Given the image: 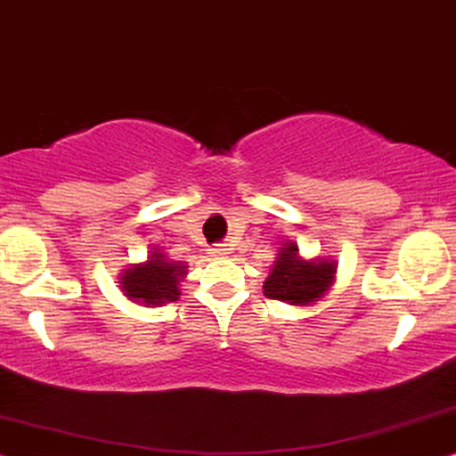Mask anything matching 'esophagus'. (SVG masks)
<instances>
[{
    "mask_svg": "<svg viewBox=\"0 0 456 456\" xmlns=\"http://www.w3.org/2000/svg\"><path fill=\"white\" fill-rule=\"evenodd\" d=\"M209 254H211V257H228L230 249L226 245H216V247H211Z\"/></svg>",
    "mask_w": 456,
    "mask_h": 456,
    "instance_id": "obj_1",
    "label": "esophagus"
}]
</instances>
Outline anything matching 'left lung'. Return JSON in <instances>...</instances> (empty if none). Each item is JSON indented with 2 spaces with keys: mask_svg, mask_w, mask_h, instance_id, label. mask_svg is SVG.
I'll list each match as a JSON object with an SVG mask.
<instances>
[{
  "mask_svg": "<svg viewBox=\"0 0 456 456\" xmlns=\"http://www.w3.org/2000/svg\"><path fill=\"white\" fill-rule=\"evenodd\" d=\"M336 273L338 262L334 257H305L296 243H283L264 281V296L291 306H313L334 288Z\"/></svg>",
  "mask_w": 456,
  "mask_h": 456,
  "instance_id": "8db88e82",
  "label": "left lung"
}]
</instances>
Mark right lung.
<instances>
[{"instance_id":"1","label":"right lung","mask_w":456,"mask_h":456,"mask_svg":"<svg viewBox=\"0 0 456 456\" xmlns=\"http://www.w3.org/2000/svg\"><path fill=\"white\" fill-rule=\"evenodd\" d=\"M188 274V264L173 262L160 249H151L148 260L128 264L118 277V288L126 300L142 306H165L182 296L179 283Z\"/></svg>"}]
</instances>
